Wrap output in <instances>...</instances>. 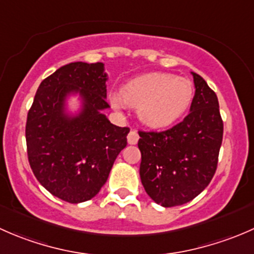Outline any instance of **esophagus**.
<instances>
[{"label":"esophagus","mask_w":254,"mask_h":254,"mask_svg":"<svg viewBox=\"0 0 254 254\" xmlns=\"http://www.w3.org/2000/svg\"><path fill=\"white\" fill-rule=\"evenodd\" d=\"M137 141H139V134H137L135 130H131V131L129 132V135H127V142H129L130 145H135Z\"/></svg>","instance_id":"esophagus-1"}]
</instances>
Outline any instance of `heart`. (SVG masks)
Wrapping results in <instances>:
<instances>
[{
	"mask_svg": "<svg viewBox=\"0 0 254 254\" xmlns=\"http://www.w3.org/2000/svg\"><path fill=\"white\" fill-rule=\"evenodd\" d=\"M193 84L188 78L170 73H147L127 82L120 92H112L109 101L115 109L127 106L137 108L145 125L162 127L175 123L188 108Z\"/></svg>",
	"mask_w": 254,
	"mask_h": 254,
	"instance_id": "b5f03b06",
	"label": "heart"
}]
</instances>
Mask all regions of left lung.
<instances>
[{
    "label": "left lung",
    "mask_w": 254,
    "mask_h": 254,
    "mask_svg": "<svg viewBox=\"0 0 254 254\" xmlns=\"http://www.w3.org/2000/svg\"><path fill=\"white\" fill-rule=\"evenodd\" d=\"M191 75L195 94L189 114L166 131H139L141 183L165 207L193 200L216 172L224 134L219 101L205 79Z\"/></svg>",
    "instance_id": "8db88e82"
}]
</instances>
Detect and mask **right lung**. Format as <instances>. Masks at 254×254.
<instances>
[{
  "label": "right lung",
  "mask_w": 254,
  "mask_h": 254,
  "mask_svg": "<svg viewBox=\"0 0 254 254\" xmlns=\"http://www.w3.org/2000/svg\"><path fill=\"white\" fill-rule=\"evenodd\" d=\"M108 77L102 63H71L40 83L25 125L30 168L54 196L77 204L96 196L113 163L127 146L129 127L112 124L102 113ZM80 94L78 115L65 113L70 94Z\"/></svg>",
  "instance_id": "1"
}]
</instances>
